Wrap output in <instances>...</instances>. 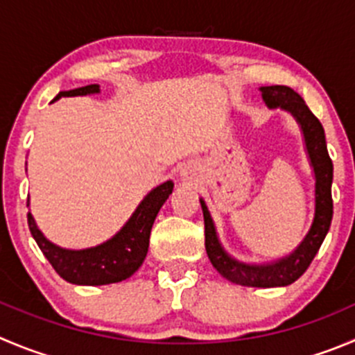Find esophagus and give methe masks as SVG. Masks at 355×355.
<instances>
[{
	"instance_id": "1",
	"label": "esophagus",
	"mask_w": 355,
	"mask_h": 355,
	"mask_svg": "<svg viewBox=\"0 0 355 355\" xmlns=\"http://www.w3.org/2000/svg\"><path fill=\"white\" fill-rule=\"evenodd\" d=\"M181 178H183V181H193L195 168H183V171H181Z\"/></svg>"
}]
</instances>
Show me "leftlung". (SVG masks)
<instances>
[{
    "label": "left lung",
    "instance_id": "left-lung-1",
    "mask_svg": "<svg viewBox=\"0 0 355 355\" xmlns=\"http://www.w3.org/2000/svg\"><path fill=\"white\" fill-rule=\"evenodd\" d=\"M259 90L266 106L272 110L281 107L291 113L303 132L306 153L315 175V214H313L312 226L291 254L266 265H249L232 258L223 249L207 205L200 198L205 225V251L212 266L230 282L249 286V288H281V286L293 284L305 273L329 232L333 219V162L327 153L322 125L309 110L298 92L286 85L261 87Z\"/></svg>",
    "mask_w": 355,
    "mask_h": 355
}]
</instances>
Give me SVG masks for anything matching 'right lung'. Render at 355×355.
Masks as SVG:
<instances>
[{
	"label": "right lung",
	"instance_id": "right-lung-1",
	"mask_svg": "<svg viewBox=\"0 0 355 355\" xmlns=\"http://www.w3.org/2000/svg\"><path fill=\"white\" fill-rule=\"evenodd\" d=\"M99 92V85H87L59 92L53 101L60 99V97L89 96V94ZM172 188H174L172 181H165L160 187L153 188L137 205L129 221L121 226V230L114 234L110 241L103 242L96 248L73 251V249H62L52 244L40 232L31 212H28L29 230L45 258L64 281L78 286H103L125 281L143 265L148 245H150L151 226H153L160 207L172 193Z\"/></svg>",
	"mask_w": 355,
	"mask_h": 355
}]
</instances>
